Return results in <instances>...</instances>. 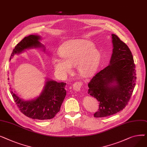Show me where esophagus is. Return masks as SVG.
I'll list each match as a JSON object with an SVG mask.
<instances>
[{"label": "esophagus", "instance_id": "obj_1", "mask_svg": "<svg viewBox=\"0 0 147 147\" xmlns=\"http://www.w3.org/2000/svg\"><path fill=\"white\" fill-rule=\"evenodd\" d=\"M82 82H75L73 85V89L76 90V91H80L82 87Z\"/></svg>", "mask_w": 147, "mask_h": 147}]
</instances>
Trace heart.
<instances>
[{
    "label": "heart",
    "instance_id": "obj_1",
    "mask_svg": "<svg viewBox=\"0 0 147 147\" xmlns=\"http://www.w3.org/2000/svg\"><path fill=\"white\" fill-rule=\"evenodd\" d=\"M58 53L61 58L53 57L52 64L55 71L64 76L72 71V67H76L82 76H92L96 72L101 59L94 44L84 39L66 42L60 48Z\"/></svg>",
    "mask_w": 147,
    "mask_h": 147
}]
</instances>
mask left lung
<instances>
[{
  "mask_svg": "<svg viewBox=\"0 0 147 147\" xmlns=\"http://www.w3.org/2000/svg\"><path fill=\"white\" fill-rule=\"evenodd\" d=\"M113 53L110 64L88 83V94L99 102L96 118L116 114L127 105L136 84L135 65L127 45L112 34Z\"/></svg>",
  "mask_w": 147,
  "mask_h": 147,
  "instance_id": "left-lung-1",
  "label": "left lung"
}]
</instances>
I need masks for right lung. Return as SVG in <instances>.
Instances as JSON below:
<instances>
[{"label": "right lung", "mask_w": 147, "mask_h": 147, "mask_svg": "<svg viewBox=\"0 0 147 147\" xmlns=\"http://www.w3.org/2000/svg\"><path fill=\"white\" fill-rule=\"evenodd\" d=\"M40 37L30 35L25 37L13 49L9 60L16 53L30 48L44 47L38 41ZM65 83L48 80L41 95L32 101H22L13 92L11 94L20 111L27 117L37 120L52 119L60 111L61 106L66 95Z\"/></svg>", "instance_id": "add662e5"}]
</instances>
